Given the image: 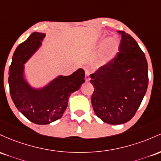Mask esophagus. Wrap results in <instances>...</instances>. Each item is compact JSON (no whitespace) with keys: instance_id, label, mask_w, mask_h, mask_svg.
<instances>
[{"instance_id":"34e87169","label":"esophagus","mask_w":161,"mask_h":161,"mask_svg":"<svg viewBox=\"0 0 161 161\" xmlns=\"http://www.w3.org/2000/svg\"><path fill=\"white\" fill-rule=\"evenodd\" d=\"M90 71L88 69L85 70V80L86 82H89L90 78Z\"/></svg>"}]
</instances>
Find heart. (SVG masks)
<instances>
[{
    "instance_id": "heart-1",
    "label": "heart",
    "mask_w": 161,
    "mask_h": 161,
    "mask_svg": "<svg viewBox=\"0 0 161 161\" xmlns=\"http://www.w3.org/2000/svg\"><path fill=\"white\" fill-rule=\"evenodd\" d=\"M117 48L116 42L113 39H108L105 42L101 48V63L106 64L111 60L116 54Z\"/></svg>"
}]
</instances>
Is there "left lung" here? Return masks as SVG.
Returning a JSON list of instances; mask_svg holds the SVG:
<instances>
[{"instance_id": "1", "label": "left lung", "mask_w": 161, "mask_h": 161, "mask_svg": "<svg viewBox=\"0 0 161 161\" xmlns=\"http://www.w3.org/2000/svg\"><path fill=\"white\" fill-rule=\"evenodd\" d=\"M121 35L119 52L108 64L90 75L94 87L91 103L104 122L119 125L132 119L143 100L147 85V62L144 52L129 34Z\"/></svg>"}]
</instances>
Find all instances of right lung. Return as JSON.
Listing matches in <instances>:
<instances>
[{
	"instance_id": "add662e5",
	"label": "right lung",
	"mask_w": 161,
	"mask_h": 161,
	"mask_svg": "<svg viewBox=\"0 0 161 161\" xmlns=\"http://www.w3.org/2000/svg\"><path fill=\"white\" fill-rule=\"evenodd\" d=\"M46 34L32 32L16 48L9 68L10 93L16 107L29 120L47 125L63 115L72 93L85 82V72L79 68L71 75H59L42 88H34L25 79L24 64L40 48Z\"/></svg>"
}]
</instances>
